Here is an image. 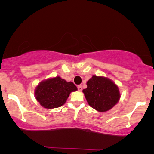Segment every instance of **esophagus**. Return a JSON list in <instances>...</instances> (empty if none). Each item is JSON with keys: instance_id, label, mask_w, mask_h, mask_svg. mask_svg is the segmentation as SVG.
Here are the masks:
<instances>
[{"instance_id": "34e87169", "label": "esophagus", "mask_w": 154, "mask_h": 154, "mask_svg": "<svg viewBox=\"0 0 154 154\" xmlns=\"http://www.w3.org/2000/svg\"><path fill=\"white\" fill-rule=\"evenodd\" d=\"M78 90H79V91H80V92L82 91V86L81 85L78 86Z\"/></svg>"}]
</instances>
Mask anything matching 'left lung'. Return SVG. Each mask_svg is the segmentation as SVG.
Masks as SVG:
<instances>
[{
    "mask_svg": "<svg viewBox=\"0 0 154 154\" xmlns=\"http://www.w3.org/2000/svg\"><path fill=\"white\" fill-rule=\"evenodd\" d=\"M83 92L92 108L100 112L110 110L121 97L119 87L108 78L92 75Z\"/></svg>",
    "mask_w": 154,
    "mask_h": 154,
    "instance_id": "8db88e82",
    "label": "left lung"
}]
</instances>
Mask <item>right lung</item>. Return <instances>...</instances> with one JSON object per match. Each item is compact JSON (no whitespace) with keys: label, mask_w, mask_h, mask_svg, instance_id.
<instances>
[{"label":"right lung","mask_w":154,"mask_h":154,"mask_svg":"<svg viewBox=\"0 0 154 154\" xmlns=\"http://www.w3.org/2000/svg\"><path fill=\"white\" fill-rule=\"evenodd\" d=\"M76 90L72 82L57 76L41 81L35 88V96L44 108L54 109L64 105L71 92Z\"/></svg>","instance_id":"right-lung-1"}]
</instances>
